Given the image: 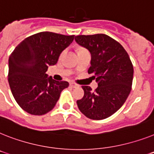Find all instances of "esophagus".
<instances>
[{
    "mask_svg": "<svg viewBox=\"0 0 154 154\" xmlns=\"http://www.w3.org/2000/svg\"><path fill=\"white\" fill-rule=\"evenodd\" d=\"M69 85H70V86H71V87H72V88H78V87H79V85H77V84L73 83V82H72V83L69 84Z\"/></svg>",
    "mask_w": 154,
    "mask_h": 154,
    "instance_id": "34e87169",
    "label": "esophagus"
}]
</instances>
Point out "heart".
Here are the masks:
<instances>
[{"instance_id": "obj_1", "label": "heart", "mask_w": 154, "mask_h": 154, "mask_svg": "<svg viewBox=\"0 0 154 154\" xmlns=\"http://www.w3.org/2000/svg\"><path fill=\"white\" fill-rule=\"evenodd\" d=\"M83 49H85V48H80L79 51H81V50H83Z\"/></svg>"}]
</instances>
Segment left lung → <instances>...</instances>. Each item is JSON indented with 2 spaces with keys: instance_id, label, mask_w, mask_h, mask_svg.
<instances>
[{
  "instance_id": "left-lung-1",
  "label": "left lung",
  "mask_w": 154,
  "mask_h": 154,
  "mask_svg": "<svg viewBox=\"0 0 154 154\" xmlns=\"http://www.w3.org/2000/svg\"><path fill=\"white\" fill-rule=\"evenodd\" d=\"M75 41L91 53L88 72L98 83L94 91L82 86L85 95L77 101L78 108L89 119L107 118L123 106L130 94L134 73L131 59L121 44L103 33L76 36Z\"/></svg>"
}]
</instances>
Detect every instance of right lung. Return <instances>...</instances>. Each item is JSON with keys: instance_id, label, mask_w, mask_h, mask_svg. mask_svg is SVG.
Segmentation results:
<instances>
[{"instance_id": "obj_1", "label": "right lung", "mask_w": 154, "mask_h": 154, "mask_svg": "<svg viewBox=\"0 0 154 154\" xmlns=\"http://www.w3.org/2000/svg\"><path fill=\"white\" fill-rule=\"evenodd\" d=\"M74 39L52 32H41L17 45L8 60V83L19 106L32 115H44L55 107L67 81H57L46 73L62 51Z\"/></svg>"}]
</instances>
